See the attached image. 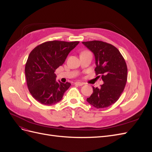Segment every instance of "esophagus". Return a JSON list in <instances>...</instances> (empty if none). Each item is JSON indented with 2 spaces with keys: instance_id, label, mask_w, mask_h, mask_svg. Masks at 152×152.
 <instances>
[{
  "instance_id": "esophagus-1",
  "label": "esophagus",
  "mask_w": 152,
  "mask_h": 152,
  "mask_svg": "<svg viewBox=\"0 0 152 152\" xmlns=\"http://www.w3.org/2000/svg\"><path fill=\"white\" fill-rule=\"evenodd\" d=\"M75 84L77 86H82L84 85V83H82V82H76Z\"/></svg>"
}]
</instances>
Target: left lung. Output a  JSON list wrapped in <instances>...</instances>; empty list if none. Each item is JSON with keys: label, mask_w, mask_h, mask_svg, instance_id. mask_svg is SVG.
<instances>
[{"label": "left lung", "mask_w": 152, "mask_h": 152, "mask_svg": "<svg viewBox=\"0 0 152 152\" xmlns=\"http://www.w3.org/2000/svg\"><path fill=\"white\" fill-rule=\"evenodd\" d=\"M95 56L96 75L104 84L94 87L87 101L96 108H107L121 97L127 80V67L122 55L114 45L100 40L82 42Z\"/></svg>", "instance_id": "obj_1"}]
</instances>
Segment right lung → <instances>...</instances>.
Here are the masks:
<instances>
[{"instance_id":"obj_1","label":"right lung","mask_w":152,"mask_h":152,"mask_svg":"<svg viewBox=\"0 0 152 152\" xmlns=\"http://www.w3.org/2000/svg\"><path fill=\"white\" fill-rule=\"evenodd\" d=\"M79 43V41H48L38 45L30 53L25 69L26 84L33 98L41 104H56L70 87L69 82H56L54 72Z\"/></svg>"}]
</instances>
